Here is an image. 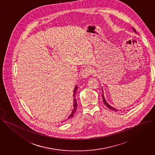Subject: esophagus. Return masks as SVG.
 <instances>
[{"label":"esophagus","mask_w":155,"mask_h":155,"mask_svg":"<svg viewBox=\"0 0 155 155\" xmlns=\"http://www.w3.org/2000/svg\"><path fill=\"white\" fill-rule=\"evenodd\" d=\"M93 73V71L92 69H91V68L85 67L80 72V75L82 77V78H87L90 75H91Z\"/></svg>","instance_id":"1"}]
</instances>
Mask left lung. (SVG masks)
<instances>
[{
    "label": "left lung",
    "instance_id": "left-lung-1",
    "mask_svg": "<svg viewBox=\"0 0 155 155\" xmlns=\"http://www.w3.org/2000/svg\"><path fill=\"white\" fill-rule=\"evenodd\" d=\"M132 30H133V31H134L135 33H137V31H136L134 29V28H132ZM102 99H103V102H104V104L108 108H110V109H111V110H113V111H117V109H116V108H115L114 107H112L111 105H110V104H108V103L107 102V101H106V99H105V96H104V91H103V89H102Z\"/></svg>",
    "mask_w": 155,
    "mask_h": 155
}]
</instances>
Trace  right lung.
Wrapping results in <instances>:
<instances>
[{"mask_svg":"<svg viewBox=\"0 0 155 155\" xmlns=\"http://www.w3.org/2000/svg\"><path fill=\"white\" fill-rule=\"evenodd\" d=\"M77 89H78V86L77 85L75 86V87L74 88V92H73V96H74V103H73V110H72V112L71 113L69 114V116L68 117V119H71L73 116H74V113H75V111L77 110V100H76V92H77Z\"/></svg>","mask_w":155,"mask_h":155,"instance_id":"1","label":"right lung"}]
</instances>
